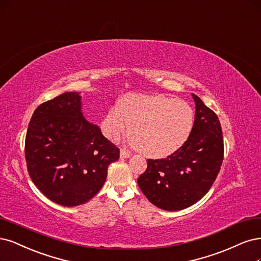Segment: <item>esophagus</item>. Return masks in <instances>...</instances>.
<instances>
[{
	"instance_id": "obj_1",
	"label": "esophagus",
	"mask_w": 261,
	"mask_h": 261,
	"mask_svg": "<svg viewBox=\"0 0 261 261\" xmlns=\"http://www.w3.org/2000/svg\"><path fill=\"white\" fill-rule=\"evenodd\" d=\"M130 153L128 151H126V150H124V149H122L121 151H120V156H121V159H128V158H130Z\"/></svg>"
}]
</instances>
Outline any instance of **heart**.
I'll return each mask as SVG.
<instances>
[{"label": "heart", "instance_id": "1", "mask_svg": "<svg viewBox=\"0 0 261 261\" xmlns=\"http://www.w3.org/2000/svg\"><path fill=\"white\" fill-rule=\"evenodd\" d=\"M194 113L186 101L163 95L127 94L119 107L105 115L101 129L112 141L119 140L132 126L134 143L146 154L163 158L174 153L190 136Z\"/></svg>", "mask_w": 261, "mask_h": 261}]
</instances>
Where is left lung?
<instances>
[{
	"label": "left lung",
	"instance_id": "8db88e82",
	"mask_svg": "<svg viewBox=\"0 0 261 261\" xmlns=\"http://www.w3.org/2000/svg\"><path fill=\"white\" fill-rule=\"evenodd\" d=\"M190 136L166 159L148 160L138 186L147 199L164 211H180L208 192L223 160V138L218 116L196 95Z\"/></svg>",
	"mask_w": 261,
	"mask_h": 261
}]
</instances>
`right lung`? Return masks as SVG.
<instances>
[{"mask_svg":"<svg viewBox=\"0 0 261 261\" xmlns=\"http://www.w3.org/2000/svg\"><path fill=\"white\" fill-rule=\"evenodd\" d=\"M81 96L64 93L35 109L25 135L27 168L39 190L59 205L84 204L102 188L120 149L85 120Z\"/></svg>","mask_w":261,"mask_h":261,"instance_id":"1","label":"right lung"}]
</instances>
